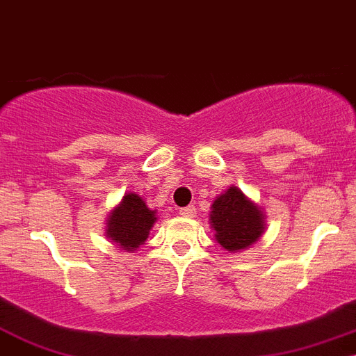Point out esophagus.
Wrapping results in <instances>:
<instances>
[{"instance_id": "obj_1", "label": "esophagus", "mask_w": 356, "mask_h": 356, "mask_svg": "<svg viewBox=\"0 0 356 356\" xmlns=\"http://www.w3.org/2000/svg\"><path fill=\"white\" fill-rule=\"evenodd\" d=\"M179 213L186 218H193L195 214H197V209H195V206H186V207H181V209H179Z\"/></svg>"}]
</instances>
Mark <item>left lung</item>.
<instances>
[{
	"instance_id": "obj_1",
	"label": "left lung",
	"mask_w": 356,
	"mask_h": 356,
	"mask_svg": "<svg viewBox=\"0 0 356 356\" xmlns=\"http://www.w3.org/2000/svg\"><path fill=\"white\" fill-rule=\"evenodd\" d=\"M211 225L216 230L218 243L229 252L245 250L254 245L264 232V218L254 202L243 195L236 186L214 200Z\"/></svg>"
}]
</instances>
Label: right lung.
Wrapping results in <instances>:
<instances>
[{"label":"right lung","mask_w":356,"mask_h":356,"mask_svg":"<svg viewBox=\"0 0 356 356\" xmlns=\"http://www.w3.org/2000/svg\"><path fill=\"white\" fill-rule=\"evenodd\" d=\"M154 222V211L145 206L142 197L129 193L124 197L120 206L111 211L108 220V236L120 248L133 252L145 243Z\"/></svg>","instance_id":"obj_1"}]
</instances>
